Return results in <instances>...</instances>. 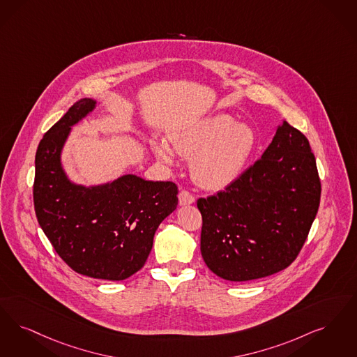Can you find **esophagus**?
<instances>
[{
	"mask_svg": "<svg viewBox=\"0 0 357 357\" xmlns=\"http://www.w3.org/2000/svg\"><path fill=\"white\" fill-rule=\"evenodd\" d=\"M195 203V198L188 191H181L179 192V206H188Z\"/></svg>",
	"mask_w": 357,
	"mask_h": 357,
	"instance_id": "34e87169",
	"label": "esophagus"
}]
</instances>
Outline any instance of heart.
<instances>
[{
  "instance_id": "b5f03b06",
  "label": "heart",
  "mask_w": 357,
  "mask_h": 357,
  "mask_svg": "<svg viewBox=\"0 0 357 357\" xmlns=\"http://www.w3.org/2000/svg\"><path fill=\"white\" fill-rule=\"evenodd\" d=\"M165 142H153L155 157L175 165V153L191 159V174L198 185L220 190L232 185L245 169L257 146L255 128L235 122L227 114L197 119L179 128Z\"/></svg>"
}]
</instances>
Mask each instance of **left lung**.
I'll return each mask as SVG.
<instances>
[{"mask_svg": "<svg viewBox=\"0 0 357 357\" xmlns=\"http://www.w3.org/2000/svg\"><path fill=\"white\" fill-rule=\"evenodd\" d=\"M320 192L308 139L283 121L252 167L225 191L198 200L204 263L229 282L284 270L307 239Z\"/></svg>", "mask_w": 357, "mask_h": 357, "instance_id": "left-lung-1", "label": "left lung"}]
</instances>
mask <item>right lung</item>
I'll use <instances>...</instances> for the list:
<instances>
[{"instance_id": "add662e5", "label": "right lung", "mask_w": 357, "mask_h": 357, "mask_svg": "<svg viewBox=\"0 0 357 357\" xmlns=\"http://www.w3.org/2000/svg\"><path fill=\"white\" fill-rule=\"evenodd\" d=\"M96 109L94 98L78 100L43 135L33 198L38 223L61 259L81 275L116 282L142 268L159 225L178 206V187L135 174L98 185L73 182L62 151L73 126Z\"/></svg>"}]
</instances>
